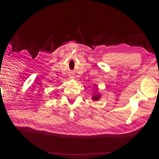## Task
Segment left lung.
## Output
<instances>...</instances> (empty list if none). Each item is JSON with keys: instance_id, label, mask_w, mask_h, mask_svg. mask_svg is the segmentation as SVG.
<instances>
[{"instance_id": "1", "label": "left lung", "mask_w": 159, "mask_h": 159, "mask_svg": "<svg viewBox=\"0 0 159 159\" xmlns=\"http://www.w3.org/2000/svg\"><path fill=\"white\" fill-rule=\"evenodd\" d=\"M99 99V95H95L93 97V100H98Z\"/></svg>"}]
</instances>
